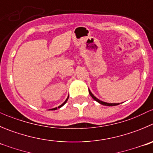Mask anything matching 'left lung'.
I'll return each mask as SVG.
<instances>
[{
  "mask_svg": "<svg viewBox=\"0 0 153 153\" xmlns=\"http://www.w3.org/2000/svg\"><path fill=\"white\" fill-rule=\"evenodd\" d=\"M88 92H89L90 95L91 96V97H92L93 99L94 100V101H96L97 102H98L99 104H102V105H104V106H109V107H110V106H116V105H119V104H111V103H107V102H104V101H101V100L97 99V97H95V96H94V94H92V93L91 92V91H90L89 89H88Z\"/></svg>",
  "mask_w": 153,
  "mask_h": 153,
  "instance_id": "obj_1",
  "label": "left lung"
}]
</instances>
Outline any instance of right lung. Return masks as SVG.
Listing matches in <instances>:
<instances>
[{"instance_id":"right-lung-1","label":"right lung","mask_w":153,"mask_h":153,"mask_svg":"<svg viewBox=\"0 0 153 153\" xmlns=\"http://www.w3.org/2000/svg\"><path fill=\"white\" fill-rule=\"evenodd\" d=\"M68 97H69V96H68V98H67V99H66V100H65V102H64V103H63V104H62V105L59 106V107H56V108L51 109V110H57V109H58V108H61V107H62V106H63V105H65V104H66V102H67V101H68Z\"/></svg>"}]
</instances>
